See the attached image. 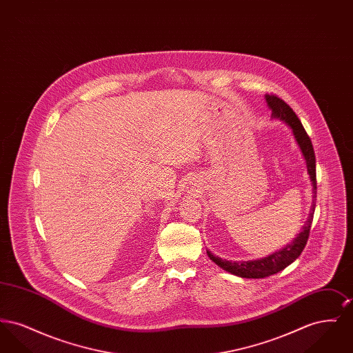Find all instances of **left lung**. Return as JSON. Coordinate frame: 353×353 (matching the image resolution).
<instances>
[{
    "label": "left lung",
    "mask_w": 353,
    "mask_h": 353,
    "mask_svg": "<svg viewBox=\"0 0 353 353\" xmlns=\"http://www.w3.org/2000/svg\"><path fill=\"white\" fill-rule=\"evenodd\" d=\"M266 101L272 111L271 117L283 120L292 130L295 140H296L298 145L301 147V151L304 156L310 179L314 185V199H316V196H315L316 194V159H315V152H314V147H312L310 136L305 132L296 114L292 111V108L283 99H281L275 94H271V95H266ZM315 206H316V203L314 200L310 217L303 226L302 233L292 241V243L285 246V249L266 256V258L256 259V261L230 262V261H226V259H222L219 256L213 255L210 252H208L209 258L216 265H219L221 269H223L230 274H234L236 276H241V278L258 279V278H266L269 275L276 274V272L285 269L288 265H291L302 254L303 249L305 248L308 236H310Z\"/></svg>",
    "instance_id": "left-lung-1"
}]
</instances>
